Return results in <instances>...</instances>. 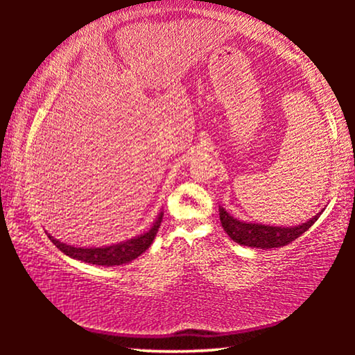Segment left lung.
<instances>
[{
    "label": "left lung",
    "mask_w": 355,
    "mask_h": 355,
    "mask_svg": "<svg viewBox=\"0 0 355 355\" xmlns=\"http://www.w3.org/2000/svg\"><path fill=\"white\" fill-rule=\"evenodd\" d=\"M316 214L315 218L305 222L302 225L297 227H271V225H261V224H248V222H241L235 218H232L224 208L219 207V218L220 224L227 232L233 241L249 245V248L257 249H272V248H282V245L290 244L294 239H297L302 233H305L309 228L315 224L320 218Z\"/></svg>",
    "instance_id": "obj_1"
}]
</instances>
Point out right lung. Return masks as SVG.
I'll return each mask as SVG.
<instances>
[{
  "label": "right lung",
  "mask_w": 355,
  "mask_h": 355,
  "mask_svg": "<svg viewBox=\"0 0 355 355\" xmlns=\"http://www.w3.org/2000/svg\"><path fill=\"white\" fill-rule=\"evenodd\" d=\"M161 220H163V213L158 216V219H156L153 227L150 228L147 233H144V235L137 236L135 239H130V241L110 245V248H94V249L73 248V245H67L61 241H58V239H55L50 235H48V238L51 239V243L55 244L59 250L64 252L65 255H69L71 258H76V260H81L84 263L100 264V266H119V264L135 260V258L139 257L142 252H146L150 248V244L153 243L156 233H158Z\"/></svg>",
  "instance_id": "add662e5"
}]
</instances>
